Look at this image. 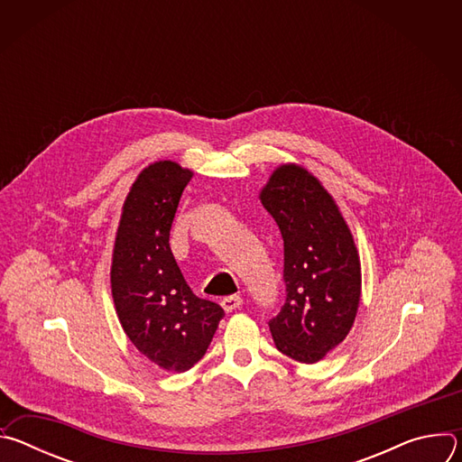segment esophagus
Listing matches in <instances>:
<instances>
[{
	"mask_svg": "<svg viewBox=\"0 0 462 462\" xmlns=\"http://www.w3.org/2000/svg\"><path fill=\"white\" fill-rule=\"evenodd\" d=\"M243 305V298L241 296H226L221 300V307L226 310V312H232L236 309H239Z\"/></svg>",
	"mask_w": 462,
	"mask_h": 462,
	"instance_id": "1",
	"label": "esophagus"
}]
</instances>
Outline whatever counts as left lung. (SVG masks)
Listing matches in <instances>:
<instances>
[{"instance_id":"1","label":"left lung","mask_w":462,"mask_h":462,"mask_svg":"<svg viewBox=\"0 0 462 462\" xmlns=\"http://www.w3.org/2000/svg\"><path fill=\"white\" fill-rule=\"evenodd\" d=\"M283 237L287 300L269 321L278 351L316 364L340 346L355 323L362 267L355 237L318 177L280 164L259 191Z\"/></svg>"}]
</instances>
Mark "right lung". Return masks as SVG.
Segmentation results:
<instances>
[{"label":"right lung","instance_id":"1","mask_svg":"<svg viewBox=\"0 0 462 462\" xmlns=\"http://www.w3.org/2000/svg\"><path fill=\"white\" fill-rule=\"evenodd\" d=\"M193 171L175 161L148 164L122 205L111 257V294L125 337L150 362L184 373L199 362L225 316L188 287L170 230Z\"/></svg>","mask_w":462,"mask_h":462}]
</instances>
